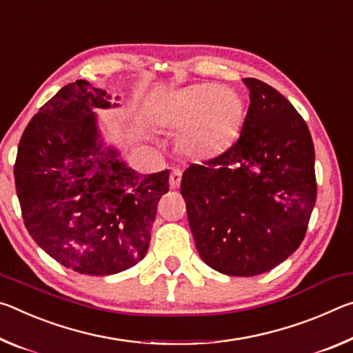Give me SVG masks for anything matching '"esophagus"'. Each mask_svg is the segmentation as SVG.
<instances>
[{"label":"esophagus","mask_w":353,"mask_h":353,"mask_svg":"<svg viewBox=\"0 0 353 353\" xmlns=\"http://www.w3.org/2000/svg\"><path fill=\"white\" fill-rule=\"evenodd\" d=\"M181 170L180 169H173L172 170V173H170V188L172 189H178L180 188V184H181Z\"/></svg>","instance_id":"1"}]
</instances>
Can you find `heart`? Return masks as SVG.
Masks as SVG:
<instances>
[{"mask_svg": "<svg viewBox=\"0 0 353 353\" xmlns=\"http://www.w3.org/2000/svg\"><path fill=\"white\" fill-rule=\"evenodd\" d=\"M242 101L230 88L195 84L173 94L159 122L181 131L180 145L192 158L208 159L227 148L242 119Z\"/></svg>", "mask_w": 353, "mask_h": 353, "instance_id": "heart-1", "label": "heart"}]
</instances>
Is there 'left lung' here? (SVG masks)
<instances>
[{
  "label": "left lung",
  "instance_id": "8db88e82",
  "mask_svg": "<svg viewBox=\"0 0 353 353\" xmlns=\"http://www.w3.org/2000/svg\"><path fill=\"white\" fill-rule=\"evenodd\" d=\"M242 83L250 106L234 145L183 173L199 255L217 272L253 276L302 244L316 203L314 145L305 120L279 90Z\"/></svg>",
  "mask_w": 353,
  "mask_h": 353
}]
</instances>
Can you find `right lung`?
Returning <instances> with one entry per match:
<instances>
[{
    "mask_svg": "<svg viewBox=\"0 0 353 353\" xmlns=\"http://www.w3.org/2000/svg\"><path fill=\"white\" fill-rule=\"evenodd\" d=\"M120 97L67 84L23 132L14 167L23 221L40 248L85 275H112L147 255L169 170L142 175L105 141L97 109Z\"/></svg>",
    "mask_w": 353,
    "mask_h": 353,
    "instance_id": "right-lung-1",
    "label": "right lung"
}]
</instances>
